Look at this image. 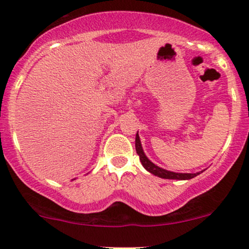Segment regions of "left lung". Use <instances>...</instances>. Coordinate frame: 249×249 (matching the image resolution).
<instances>
[{
  "mask_svg": "<svg viewBox=\"0 0 249 249\" xmlns=\"http://www.w3.org/2000/svg\"><path fill=\"white\" fill-rule=\"evenodd\" d=\"M136 151L138 153L139 159H141L142 165L146 168V171H148L150 173L154 174V176L159 177V178H164V179H177V180H188V179H192L194 177H196L198 174H200L201 172L198 173H176V172H171V171L164 170V168L157 166L154 165L150 159L145 156L144 151H142V142L141 139H139L138 133L136 134Z\"/></svg>",
  "mask_w": 249,
  "mask_h": 249,
  "instance_id": "left-lung-1",
  "label": "left lung"
}]
</instances>
